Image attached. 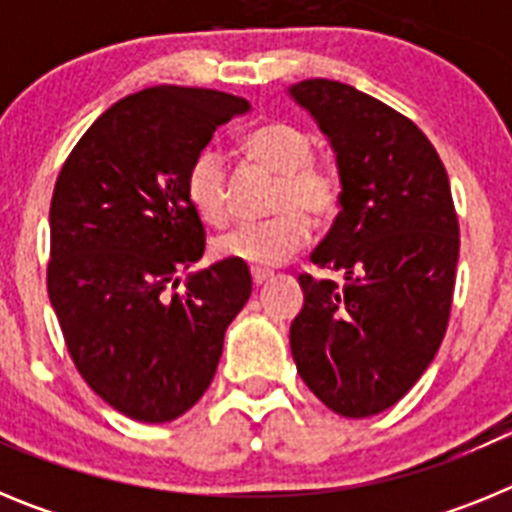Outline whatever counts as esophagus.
Wrapping results in <instances>:
<instances>
[{"label": "esophagus", "mask_w": 512, "mask_h": 512, "mask_svg": "<svg viewBox=\"0 0 512 512\" xmlns=\"http://www.w3.org/2000/svg\"><path fill=\"white\" fill-rule=\"evenodd\" d=\"M251 279H253V287H264V284L271 279V274H269V271L253 269V271H251Z\"/></svg>", "instance_id": "34e87169"}]
</instances>
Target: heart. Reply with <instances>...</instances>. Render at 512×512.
<instances>
[{"instance_id":"b5f03b06","label":"heart","mask_w":512,"mask_h":512,"mask_svg":"<svg viewBox=\"0 0 512 512\" xmlns=\"http://www.w3.org/2000/svg\"><path fill=\"white\" fill-rule=\"evenodd\" d=\"M241 151L248 161L277 174L271 192L274 215L256 223L235 225L212 241V253L220 261L274 269L292 259L310 238V221L323 223L336 215L341 187L333 171L312 164L315 146L310 135L289 122H266L243 135ZM187 200L192 210L210 225L228 220V169L215 148L197 153L187 171Z\"/></svg>"}]
</instances>
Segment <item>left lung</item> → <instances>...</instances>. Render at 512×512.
<instances>
[{
	"instance_id": "8db88e82",
	"label": "left lung",
	"mask_w": 512,
	"mask_h": 512,
	"mask_svg": "<svg viewBox=\"0 0 512 512\" xmlns=\"http://www.w3.org/2000/svg\"><path fill=\"white\" fill-rule=\"evenodd\" d=\"M287 92L336 153L341 212L310 259L346 279L300 274L292 359L333 413L369 418L418 382L449 325L459 261L449 176L418 125L379 99L330 79Z\"/></svg>"
}]
</instances>
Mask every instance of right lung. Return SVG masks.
<instances>
[{
    "label": "right lung",
    "mask_w": 512,
    "mask_h": 512,
    "mask_svg": "<svg viewBox=\"0 0 512 512\" xmlns=\"http://www.w3.org/2000/svg\"><path fill=\"white\" fill-rule=\"evenodd\" d=\"M248 110L215 89H143L99 115L58 174L48 297L84 382L140 423H169L205 395L251 297L248 266L235 261L176 289L205 253L189 166Z\"/></svg>",
    "instance_id": "add662e5"
}]
</instances>
